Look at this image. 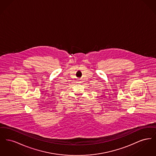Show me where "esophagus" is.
<instances>
[{"label":"esophagus","instance_id":"obj_1","mask_svg":"<svg viewBox=\"0 0 156 156\" xmlns=\"http://www.w3.org/2000/svg\"><path fill=\"white\" fill-rule=\"evenodd\" d=\"M81 81H78V82H77V83H81Z\"/></svg>","mask_w":156,"mask_h":156}]
</instances>
